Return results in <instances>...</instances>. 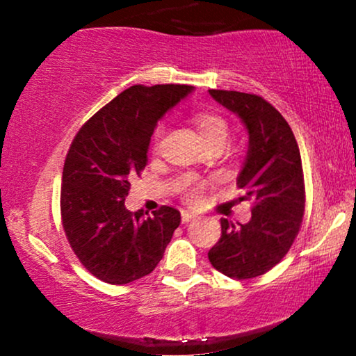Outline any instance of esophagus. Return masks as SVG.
<instances>
[{
	"mask_svg": "<svg viewBox=\"0 0 356 356\" xmlns=\"http://www.w3.org/2000/svg\"><path fill=\"white\" fill-rule=\"evenodd\" d=\"M197 219V216L194 214V212H189V211H182V222H191V220Z\"/></svg>",
	"mask_w": 356,
	"mask_h": 356,
	"instance_id": "esophagus-1",
	"label": "esophagus"
}]
</instances>
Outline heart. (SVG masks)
Instances as JSON below:
<instances>
[{
    "label": "heart",
    "instance_id": "1",
    "mask_svg": "<svg viewBox=\"0 0 356 356\" xmlns=\"http://www.w3.org/2000/svg\"><path fill=\"white\" fill-rule=\"evenodd\" d=\"M192 122H194L195 130H197L199 137H201L202 144L209 147L212 144H224L227 138V124L222 117L216 115V113L209 112H199L194 113L192 117ZM159 130L155 134V137H159ZM204 184L194 182L192 179H186L184 182V197L189 202H199L201 201Z\"/></svg>",
    "mask_w": 356,
    "mask_h": 356
}]
</instances>
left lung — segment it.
<instances>
[{
  "instance_id": "obj_1",
  "label": "left lung",
  "mask_w": 356,
  "mask_h": 356,
  "mask_svg": "<svg viewBox=\"0 0 356 356\" xmlns=\"http://www.w3.org/2000/svg\"><path fill=\"white\" fill-rule=\"evenodd\" d=\"M234 112L249 134L246 162L238 186L252 202L251 220L236 227L220 219V239L207 252L211 264L234 280H251L275 268L300 232L305 214V179L291 127L263 97L209 90Z\"/></svg>"
}]
</instances>
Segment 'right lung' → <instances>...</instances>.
<instances>
[{"label":"right lung","instance_id":"right-lung-1","mask_svg":"<svg viewBox=\"0 0 356 356\" xmlns=\"http://www.w3.org/2000/svg\"><path fill=\"white\" fill-rule=\"evenodd\" d=\"M191 92L189 85H134L73 138L61 177V222L80 263L104 283L127 284L150 275L181 224L174 207L145 216L127 211L125 197L130 179L147 164L157 122Z\"/></svg>","mask_w":356,"mask_h":356}]
</instances>
